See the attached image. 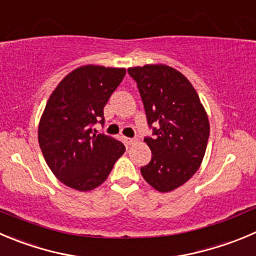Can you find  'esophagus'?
<instances>
[{"instance_id": "1", "label": "esophagus", "mask_w": 256, "mask_h": 256, "mask_svg": "<svg viewBox=\"0 0 256 256\" xmlns=\"http://www.w3.org/2000/svg\"><path fill=\"white\" fill-rule=\"evenodd\" d=\"M124 140H125V142H126V145L128 146H131V145H134V144L136 142V138H124Z\"/></svg>"}]
</instances>
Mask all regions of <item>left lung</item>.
I'll return each instance as SVG.
<instances>
[{
	"instance_id": "1",
	"label": "left lung",
	"mask_w": 256,
	"mask_h": 256,
	"mask_svg": "<svg viewBox=\"0 0 256 256\" xmlns=\"http://www.w3.org/2000/svg\"><path fill=\"white\" fill-rule=\"evenodd\" d=\"M128 72L138 84L154 135L145 138L152 158L141 174L154 188L168 192L202 165L210 134L206 111L190 81L170 66H138Z\"/></svg>"
}]
</instances>
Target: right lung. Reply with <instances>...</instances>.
<instances>
[{
	"instance_id": "add662e5",
	"label": "right lung",
	"mask_w": 256,
	"mask_h": 256,
	"mask_svg": "<svg viewBox=\"0 0 256 256\" xmlns=\"http://www.w3.org/2000/svg\"><path fill=\"white\" fill-rule=\"evenodd\" d=\"M125 74V68L81 66L58 84L47 101L38 144L54 175L68 188H98L125 152L122 142L92 131L96 122H105L104 108Z\"/></svg>"
}]
</instances>
